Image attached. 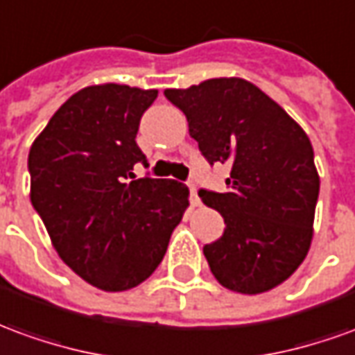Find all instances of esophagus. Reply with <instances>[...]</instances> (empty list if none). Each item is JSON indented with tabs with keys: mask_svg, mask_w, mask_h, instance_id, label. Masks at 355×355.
Segmentation results:
<instances>
[{
	"mask_svg": "<svg viewBox=\"0 0 355 355\" xmlns=\"http://www.w3.org/2000/svg\"><path fill=\"white\" fill-rule=\"evenodd\" d=\"M188 188H190V200H192V205L198 207L200 205V198H198V190H196L194 182H188Z\"/></svg>",
	"mask_w": 355,
	"mask_h": 355,
	"instance_id": "1",
	"label": "esophagus"
}]
</instances>
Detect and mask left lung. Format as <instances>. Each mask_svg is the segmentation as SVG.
Returning a JSON list of instances; mask_svg holds the SVG:
<instances>
[{"instance_id": "obj_1", "label": "left lung", "mask_w": 355, "mask_h": 355, "mask_svg": "<svg viewBox=\"0 0 355 355\" xmlns=\"http://www.w3.org/2000/svg\"><path fill=\"white\" fill-rule=\"evenodd\" d=\"M205 159L229 163V192L200 190L225 219L219 240L203 246L213 277L240 294L279 286L306 259L313 238L319 175L304 128L244 78H209L169 88Z\"/></svg>"}]
</instances>
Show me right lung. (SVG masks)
I'll return each mask as SVG.
<instances>
[{"label":"right lung","instance_id":"obj_1","mask_svg":"<svg viewBox=\"0 0 355 355\" xmlns=\"http://www.w3.org/2000/svg\"><path fill=\"white\" fill-rule=\"evenodd\" d=\"M157 90L88 86L57 109L28 153L31 202L59 257L105 292L144 282L161 263L188 207V188L135 178L136 144Z\"/></svg>","mask_w":355,"mask_h":355}]
</instances>
